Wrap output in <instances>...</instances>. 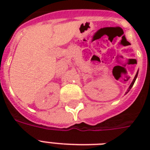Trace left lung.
Wrapping results in <instances>:
<instances>
[{
    "instance_id": "obj_1",
    "label": "left lung",
    "mask_w": 150,
    "mask_h": 150,
    "mask_svg": "<svg viewBox=\"0 0 150 150\" xmlns=\"http://www.w3.org/2000/svg\"><path fill=\"white\" fill-rule=\"evenodd\" d=\"M137 76H138V72L136 73V75H135V78H134V79H133L132 82V84L130 85V86H129V88H128V92L129 91V90H130V89H132V87L133 86V85H134V83H135V79H136V78H137ZM128 92H127V93H128Z\"/></svg>"
}]
</instances>
